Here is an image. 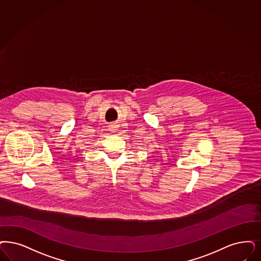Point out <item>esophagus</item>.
<instances>
[{"mask_svg": "<svg viewBox=\"0 0 261 261\" xmlns=\"http://www.w3.org/2000/svg\"><path fill=\"white\" fill-rule=\"evenodd\" d=\"M109 130L111 134H116L118 132V127L116 126H111L109 127Z\"/></svg>", "mask_w": 261, "mask_h": 261, "instance_id": "obj_1", "label": "esophagus"}]
</instances>
